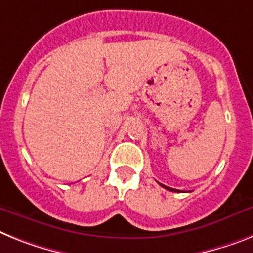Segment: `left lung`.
<instances>
[{"instance_id": "left-lung-1", "label": "left lung", "mask_w": 253, "mask_h": 253, "mask_svg": "<svg viewBox=\"0 0 253 253\" xmlns=\"http://www.w3.org/2000/svg\"><path fill=\"white\" fill-rule=\"evenodd\" d=\"M161 186H163V188H165V189H167V190H169V192H180V190H177V189L169 188V186H166V185H163V184H161Z\"/></svg>"}]
</instances>
